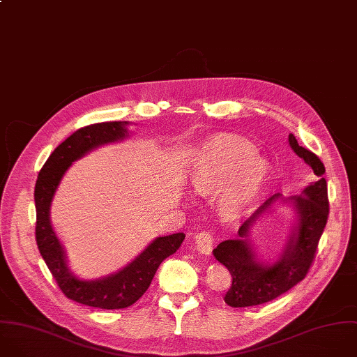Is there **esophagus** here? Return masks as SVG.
<instances>
[{"mask_svg":"<svg viewBox=\"0 0 357 357\" xmlns=\"http://www.w3.org/2000/svg\"><path fill=\"white\" fill-rule=\"evenodd\" d=\"M213 235L207 231H200L195 235V245L196 250L203 255H210L213 250Z\"/></svg>","mask_w":357,"mask_h":357,"instance_id":"34e87169","label":"esophagus"}]
</instances>
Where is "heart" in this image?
<instances>
[{"mask_svg": "<svg viewBox=\"0 0 357 357\" xmlns=\"http://www.w3.org/2000/svg\"><path fill=\"white\" fill-rule=\"evenodd\" d=\"M189 182L199 195L218 189V206L231 218L241 217L258 199L268 165L258 151L235 136H215L203 143L189 167Z\"/></svg>", "mask_w": 357, "mask_h": 357, "instance_id": "b5f03b06", "label": "heart"}]
</instances>
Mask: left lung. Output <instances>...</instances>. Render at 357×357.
Masks as SVG:
<instances>
[{
  "label": "left lung",
  "instance_id": "1",
  "mask_svg": "<svg viewBox=\"0 0 357 357\" xmlns=\"http://www.w3.org/2000/svg\"><path fill=\"white\" fill-rule=\"evenodd\" d=\"M289 144L311 168L314 181L296 196L284 197L275 193L240 227L236 238L225 240L213 250L214 258L229 271L232 278V284L224 297L229 307H251L275 300L307 276L315 257L329 213L325 167L314 153L298 146L291 133ZM278 202L291 206L295 222L278 258L264 261L252 244L250 229Z\"/></svg>",
  "mask_w": 357,
  "mask_h": 357
}]
</instances>
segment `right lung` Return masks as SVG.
I'll list each match as a JSON object with an SVG mask.
<instances>
[{"instance_id":"obj_1","label":"right lung","mask_w":357,"mask_h":357,"mask_svg":"<svg viewBox=\"0 0 357 357\" xmlns=\"http://www.w3.org/2000/svg\"><path fill=\"white\" fill-rule=\"evenodd\" d=\"M129 125L106 122L77 130L50 154L35 186L36 243L42 258L70 300L102 310H119L135 304L150 287L161 262L175 254L185 240L183 232L157 236L125 268L99 279H81L68 266L67 254L50 221L56 190L73 162L102 146L130 137Z\"/></svg>"}]
</instances>
